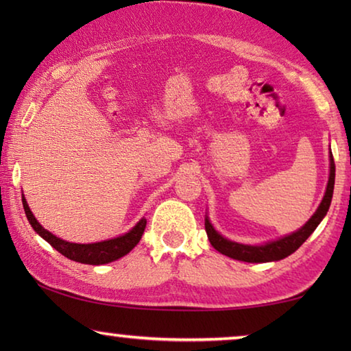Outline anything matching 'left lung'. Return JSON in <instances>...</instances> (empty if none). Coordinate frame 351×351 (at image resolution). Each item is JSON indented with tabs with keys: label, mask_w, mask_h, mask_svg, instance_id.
<instances>
[{
	"label": "left lung",
	"mask_w": 351,
	"mask_h": 351,
	"mask_svg": "<svg viewBox=\"0 0 351 351\" xmlns=\"http://www.w3.org/2000/svg\"><path fill=\"white\" fill-rule=\"evenodd\" d=\"M335 159H332V154L330 150V176L324 198L320 201L317 210L313 213V217L308 219L299 230H295V232L285 235L282 239L263 243V245H243V243L232 241L219 234L218 230L213 228L209 217H207L206 213L204 226L207 239H209L210 245L223 255H228V257L234 260L247 261V263H266V261H278L288 257V255L295 252L297 249L304 245L308 237L314 232V229L317 228L324 217L326 215V212H328L332 198V190H335Z\"/></svg>",
	"instance_id": "8db88e82"
}]
</instances>
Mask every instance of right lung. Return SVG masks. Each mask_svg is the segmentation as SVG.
<instances>
[{
    "instance_id": "1",
    "label": "right lung",
    "mask_w": 351,
    "mask_h": 351,
    "mask_svg": "<svg viewBox=\"0 0 351 351\" xmlns=\"http://www.w3.org/2000/svg\"><path fill=\"white\" fill-rule=\"evenodd\" d=\"M23 207H25V213L27 217V221L31 223L35 232H37L41 239L46 240L49 245L57 249L58 252L69 260L79 261V263L85 265H105L110 263V261L119 260L123 255H127L132 249L138 245L139 240L142 239V234H144L147 219L141 218L138 223H136L134 228L128 230L127 234L119 235L116 239L97 241V243H88V245H80V243H71L58 239L49 230H46L43 226H41L37 218L34 217L27 206V201L23 195Z\"/></svg>"
}]
</instances>
